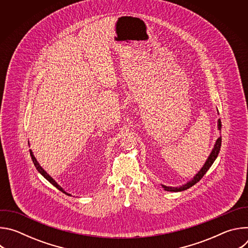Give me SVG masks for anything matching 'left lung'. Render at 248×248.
Returning a JSON list of instances; mask_svg holds the SVG:
<instances>
[{
  "instance_id": "1",
  "label": "left lung",
  "mask_w": 248,
  "mask_h": 248,
  "mask_svg": "<svg viewBox=\"0 0 248 248\" xmlns=\"http://www.w3.org/2000/svg\"><path fill=\"white\" fill-rule=\"evenodd\" d=\"M222 128V124H221V120L219 119L218 120V130H221ZM221 144H222V136H220L217 140L216 142L214 144V147L213 149H212L209 157L207 158L205 164L203 165V167L200 169V170L193 176V178L188 181L186 184L183 185V186H164V185H161V186L167 190V191H172V192H179V191H184V190H186L187 188L193 186L196 183H198L202 178L203 175L207 172V170L210 169V167L213 165V163L215 162V160L217 159L218 157V154L220 152V149H221Z\"/></svg>"
}]
</instances>
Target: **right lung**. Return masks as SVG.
Masks as SVG:
<instances>
[{
  "label": "right lung",
  "mask_w": 248,
  "mask_h": 248,
  "mask_svg": "<svg viewBox=\"0 0 248 248\" xmlns=\"http://www.w3.org/2000/svg\"><path fill=\"white\" fill-rule=\"evenodd\" d=\"M28 144H29V143H28ZM29 152H30V156H31V159H32V161H33V164H34L35 168H36V170H38V171H39V172L44 176V178H45V179H46L50 184H52L55 187H57L60 191L63 192L64 194H66V195H68V196H72V194H69V193H67L66 191H64V189H63L61 186H59V185L57 184V182L52 178V176H51V175H50V174H49V173H48V172H47V171H46V170H45L40 166V164L38 163V161L36 160V158H35V156L33 155V152H32V150H31V149L29 150Z\"/></svg>",
  "instance_id": "right-lung-1"
}]
</instances>
